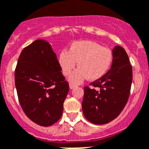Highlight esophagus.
Returning <instances> with one entry per match:
<instances>
[{
  "mask_svg": "<svg viewBox=\"0 0 149 149\" xmlns=\"http://www.w3.org/2000/svg\"><path fill=\"white\" fill-rule=\"evenodd\" d=\"M75 87H76V85H74V84H69V88L71 90L74 89V88H75Z\"/></svg>",
  "mask_w": 149,
  "mask_h": 149,
  "instance_id": "1",
  "label": "esophagus"
}]
</instances>
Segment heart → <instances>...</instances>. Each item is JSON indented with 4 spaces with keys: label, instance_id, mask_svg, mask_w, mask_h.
<instances>
[{
    "label": "heart",
    "instance_id": "b5f03b06",
    "mask_svg": "<svg viewBox=\"0 0 149 149\" xmlns=\"http://www.w3.org/2000/svg\"><path fill=\"white\" fill-rule=\"evenodd\" d=\"M58 65L64 75L70 76L69 81L74 84H81L88 77L90 81L101 78L109 71L113 62V52L97 42L91 40L73 42L68 50L58 55Z\"/></svg>",
    "mask_w": 149,
    "mask_h": 149
}]
</instances>
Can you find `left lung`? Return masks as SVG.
Wrapping results in <instances>:
<instances>
[{"label": "left lung", "mask_w": 149, "mask_h": 149, "mask_svg": "<svg viewBox=\"0 0 149 149\" xmlns=\"http://www.w3.org/2000/svg\"><path fill=\"white\" fill-rule=\"evenodd\" d=\"M132 69L126 52L116 45L113 49L110 69L101 78L84 88L82 110L88 121L97 125L108 123L117 117L129 99Z\"/></svg>", "instance_id": "8db88e82"}]
</instances>
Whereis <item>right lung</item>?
<instances>
[{"label": "right lung", "mask_w": 149, "mask_h": 149, "mask_svg": "<svg viewBox=\"0 0 149 149\" xmlns=\"http://www.w3.org/2000/svg\"><path fill=\"white\" fill-rule=\"evenodd\" d=\"M56 55L45 39L23 49L15 70V86L23 112L35 123L49 126L59 120L69 86Z\"/></svg>", "instance_id": "1"}]
</instances>
